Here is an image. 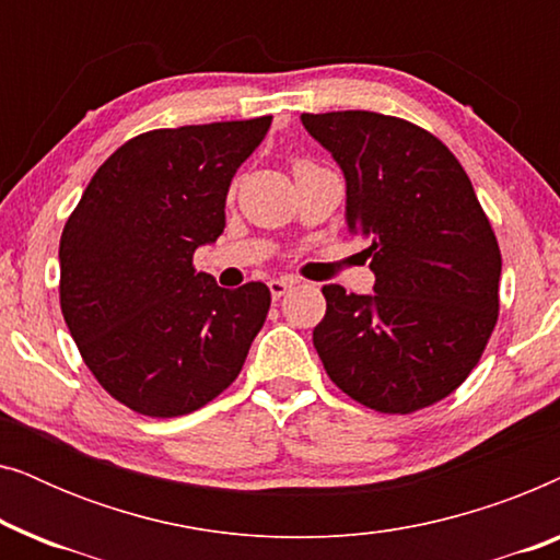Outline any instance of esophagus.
<instances>
[{
	"label": "esophagus",
	"mask_w": 560,
	"mask_h": 560,
	"mask_svg": "<svg viewBox=\"0 0 560 560\" xmlns=\"http://www.w3.org/2000/svg\"><path fill=\"white\" fill-rule=\"evenodd\" d=\"M295 285V280H288V278H278V280H270V293H272V298L275 301H280L282 295L288 293L290 288Z\"/></svg>",
	"instance_id": "1"
}]
</instances>
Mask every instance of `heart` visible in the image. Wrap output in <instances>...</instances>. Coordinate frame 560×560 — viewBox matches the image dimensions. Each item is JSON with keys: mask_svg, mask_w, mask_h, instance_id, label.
Masks as SVG:
<instances>
[{"mask_svg": "<svg viewBox=\"0 0 560 560\" xmlns=\"http://www.w3.org/2000/svg\"><path fill=\"white\" fill-rule=\"evenodd\" d=\"M295 165H305V163H295Z\"/></svg>", "mask_w": 560, "mask_h": 560, "instance_id": "b5f03b06", "label": "heart"}]
</instances>
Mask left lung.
Returning a JSON list of instances; mask_svg holds the SVG:
<instances>
[{
    "label": "left lung",
    "mask_w": 560,
    "mask_h": 560,
    "mask_svg": "<svg viewBox=\"0 0 560 560\" xmlns=\"http://www.w3.org/2000/svg\"><path fill=\"white\" fill-rule=\"evenodd\" d=\"M347 178V226L370 240L374 295L324 285L313 328L351 400L408 416L443 400L485 354L502 255L462 163L439 137L377 112L303 114Z\"/></svg>",
    "instance_id": "obj_1"
}]
</instances>
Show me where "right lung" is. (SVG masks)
I'll return each mask as SVG.
<instances>
[{
	"label": "right lung",
	"mask_w": 560,
	"mask_h": 560,
	"mask_svg": "<svg viewBox=\"0 0 560 560\" xmlns=\"http://www.w3.org/2000/svg\"><path fill=\"white\" fill-rule=\"evenodd\" d=\"M272 117L152 129L94 173L60 236V311L114 400L178 418L236 380L270 311V288L224 290L194 255L226 226L236 167Z\"/></svg>",
	"instance_id": "1"
}]
</instances>
